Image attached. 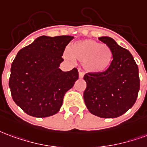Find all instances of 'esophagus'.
<instances>
[{
  "mask_svg": "<svg viewBox=\"0 0 147 147\" xmlns=\"http://www.w3.org/2000/svg\"><path fill=\"white\" fill-rule=\"evenodd\" d=\"M83 76H84V74H83V72H82V71H79V79H82V78H83Z\"/></svg>",
  "mask_w": 147,
  "mask_h": 147,
  "instance_id": "34e87169",
  "label": "esophagus"
}]
</instances>
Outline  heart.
<instances>
[{
  "label": "heart",
  "mask_w": 147,
  "mask_h": 147,
  "mask_svg": "<svg viewBox=\"0 0 147 147\" xmlns=\"http://www.w3.org/2000/svg\"><path fill=\"white\" fill-rule=\"evenodd\" d=\"M67 59L82 61V68L92 74L107 71L113 61V52L109 47L93 40H78L71 44L70 51L64 53Z\"/></svg>",
  "instance_id": "obj_1"
}]
</instances>
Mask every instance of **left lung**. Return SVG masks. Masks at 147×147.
Wrapping results in <instances>:
<instances>
[{
	"mask_svg": "<svg viewBox=\"0 0 147 147\" xmlns=\"http://www.w3.org/2000/svg\"><path fill=\"white\" fill-rule=\"evenodd\" d=\"M99 40L111 49L113 61L102 73L86 74L83 97L91 114L103 118L119 117L131 108L140 87L139 68L131 53L109 36Z\"/></svg>",
	"mask_w": 147,
	"mask_h": 147,
	"instance_id": "obj_1",
	"label": "left lung"
}]
</instances>
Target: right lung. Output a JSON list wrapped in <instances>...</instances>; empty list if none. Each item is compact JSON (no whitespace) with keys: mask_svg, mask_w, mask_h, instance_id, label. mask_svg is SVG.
Returning a JSON list of instances; mask_svg holds the SVG:
<instances>
[{"mask_svg":"<svg viewBox=\"0 0 147 147\" xmlns=\"http://www.w3.org/2000/svg\"><path fill=\"white\" fill-rule=\"evenodd\" d=\"M71 36H41L21 49L11 67L9 88L13 100L27 115L46 118L57 114L64 96L79 79L74 68H59Z\"/></svg>","mask_w":147,"mask_h":147,"instance_id":"right-lung-1","label":"right lung"}]
</instances>
